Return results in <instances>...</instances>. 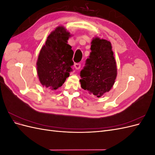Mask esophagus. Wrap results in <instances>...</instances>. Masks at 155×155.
Returning <instances> with one entry per match:
<instances>
[{
  "label": "esophagus",
  "mask_w": 155,
  "mask_h": 155,
  "mask_svg": "<svg viewBox=\"0 0 155 155\" xmlns=\"http://www.w3.org/2000/svg\"><path fill=\"white\" fill-rule=\"evenodd\" d=\"M74 67H75V68H76V70L79 69V68H80V67H81V63H75L74 64Z\"/></svg>",
  "instance_id": "1"
}]
</instances>
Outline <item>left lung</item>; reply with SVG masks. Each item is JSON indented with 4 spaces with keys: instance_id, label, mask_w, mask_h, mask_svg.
I'll use <instances>...</instances> for the list:
<instances>
[{
    "instance_id": "8db88e82",
    "label": "left lung",
    "mask_w": 155,
    "mask_h": 155,
    "mask_svg": "<svg viewBox=\"0 0 155 155\" xmlns=\"http://www.w3.org/2000/svg\"><path fill=\"white\" fill-rule=\"evenodd\" d=\"M91 44V52L80 72L81 86L89 94L100 97L114 85L116 64L109 41L96 37Z\"/></svg>"
}]
</instances>
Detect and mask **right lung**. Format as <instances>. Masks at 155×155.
<instances>
[{"mask_svg":"<svg viewBox=\"0 0 155 155\" xmlns=\"http://www.w3.org/2000/svg\"><path fill=\"white\" fill-rule=\"evenodd\" d=\"M70 33L58 26L48 36L37 62V74L42 85L50 90L61 87L72 71L74 51L67 44Z\"/></svg>","mask_w":155,"mask_h":155,"instance_id":"1","label":"right lung"}]
</instances>
